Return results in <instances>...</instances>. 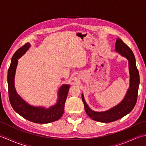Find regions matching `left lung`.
<instances>
[{"label":"left lung","mask_w":146,"mask_h":146,"mask_svg":"<svg viewBox=\"0 0 146 146\" xmlns=\"http://www.w3.org/2000/svg\"><path fill=\"white\" fill-rule=\"evenodd\" d=\"M115 48L116 52H119L122 56L125 57L129 61L130 85L124 98L120 104L107 111H95L88 106L83 94L82 95L86 113L93 120L100 122L108 123L121 119L131 112L137 102L140 78L134 53L129 46L119 38L117 39Z\"/></svg>","instance_id":"obj_1"}]
</instances>
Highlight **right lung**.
Masks as SVG:
<instances>
[{"instance_id": "obj_1", "label": "right lung", "mask_w": 146, "mask_h": 146, "mask_svg": "<svg viewBox=\"0 0 146 146\" xmlns=\"http://www.w3.org/2000/svg\"><path fill=\"white\" fill-rule=\"evenodd\" d=\"M30 46L29 42L26 43L17 49L12 57L7 74L9 101L12 108L18 114L31 122L38 123H48L54 122L60 119L64 113V104L69 91L70 85H63L61 86L58 90V98L56 104L48 108L30 105L17 94L15 89L14 78L18 59L26 53Z\"/></svg>"}]
</instances>
